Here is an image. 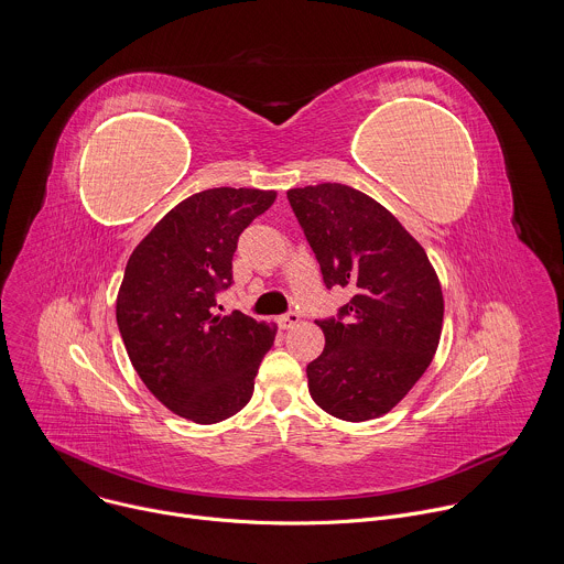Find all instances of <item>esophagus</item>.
<instances>
[{
  "label": "esophagus",
  "mask_w": 564,
  "mask_h": 564,
  "mask_svg": "<svg viewBox=\"0 0 564 564\" xmlns=\"http://www.w3.org/2000/svg\"><path fill=\"white\" fill-rule=\"evenodd\" d=\"M299 321H301V314L292 310V312H285L283 316H279V326L288 330V328H294V326L299 324Z\"/></svg>",
  "instance_id": "esophagus-1"
}]
</instances>
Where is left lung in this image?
I'll return each mask as SVG.
<instances>
[{"instance_id":"obj_1","label":"left lung","mask_w":564,"mask_h":564,"mask_svg":"<svg viewBox=\"0 0 564 564\" xmlns=\"http://www.w3.org/2000/svg\"><path fill=\"white\" fill-rule=\"evenodd\" d=\"M326 288H350L321 318L326 348L307 364L318 409L346 422L386 415L433 361L444 321L440 279L417 240L377 200L339 183L288 192Z\"/></svg>"}]
</instances>
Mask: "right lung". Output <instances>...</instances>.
<instances>
[{
	"mask_svg": "<svg viewBox=\"0 0 564 564\" xmlns=\"http://www.w3.org/2000/svg\"><path fill=\"white\" fill-rule=\"evenodd\" d=\"M276 192L214 187L155 223L129 257L116 301L127 355L158 401L196 424L236 415L252 399L276 328L216 294L231 285L238 236Z\"/></svg>",
	"mask_w": 564,
	"mask_h": 564,
	"instance_id": "1",
	"label": "right lung"
}]
</instances>
